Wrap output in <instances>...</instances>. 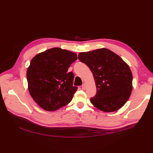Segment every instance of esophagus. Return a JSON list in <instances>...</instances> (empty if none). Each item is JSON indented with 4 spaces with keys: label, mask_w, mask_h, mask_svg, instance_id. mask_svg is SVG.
<instances>
[{
    "label": "esophagus",
    "mask_w": 153,
    "mask_h": 153,
    "mask_svg": "<svg viewBox=\"0 0 153 153\" xmlns=\"http://www.w3.org/2000/svg\"><path fill=\"white\" fill-rule=\"evenodd\" d=\"M82 89H86V85H85V84H83V85H82Z\"/></svg>",
    "instance_id": "1"
}]
</instances>
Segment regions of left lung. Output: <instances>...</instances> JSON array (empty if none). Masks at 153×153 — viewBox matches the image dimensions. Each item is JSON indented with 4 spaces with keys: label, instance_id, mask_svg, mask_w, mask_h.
Masks as SVG:
<instances>
[{
    "label": "left lung",
    "instance_id": "left-lung-1",
    "mask_svg": "<svg viewBox=\"0 0 153 153\" xmlns=\"http://www.w3.org/2000/svg\"><path fill=\"white\" fill-rule=\"evenodd\" d=\"M89 68L95 80L96 94L91 102L105 112H114L126 103L132 91L133 76L128 64L106 48L78 54Z\"/></svg>",
    "mask_w": 153,
    "mask_h": 153
}]
</instances>
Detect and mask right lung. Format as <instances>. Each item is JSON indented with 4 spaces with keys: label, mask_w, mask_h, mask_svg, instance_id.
Listing matches in <instances>:
<instances>
[{
    "label": "right lung",
    "mask_w": 153,
    "mask_h": 153,
    "mask_svg": "<svg viewBox=\"0 0 153 153\" xmlns=\"http://www.w3.org/2000/svg\"><path fill=\"white\" fill-rule=\"evenodd\" d=\"M76 54L53 48L32 59L27 78L30 94L35 102L47 111H55L72 100L78 87L73 86L74 74L68 72L76 61Z\"/></svg>",
    "instance_id": "obj_1"
}]
</instances>
